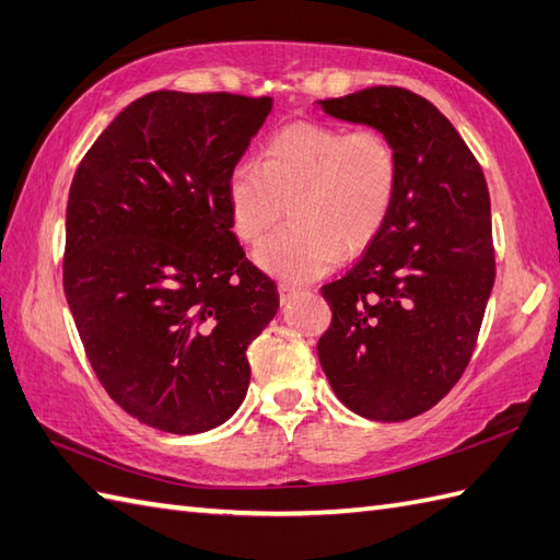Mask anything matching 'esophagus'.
Here are the masks:
<instances>
[{"label":"esophagus","instance_id":"34e87169","mask_svg":"<svg viewBox=\"0 0 560 560\" xmlns=\"http://www.w3.org/2000/svg\"><path fill=\"white\" fill-rule=\"evenodd\" d=\"M278 292H280V304H290L294 296L302 292V288H296V284H290V282H282Z\"/></svg>","mask_w":560,"mask_h":560}]
</instances>
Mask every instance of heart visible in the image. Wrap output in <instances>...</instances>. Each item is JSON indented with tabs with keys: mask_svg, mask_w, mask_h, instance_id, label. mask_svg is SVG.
Here are the masks:
<instances>
[{
	"mask_svg": "<svg viewBox=\"0 0 560 560\" xmlns=\"http://www.w3.org/2000/svg\"><path fill=\"white\" fill-rule=\"evenodd\" d=\"M400 186V155L376 127L294 121L268 139L260 165L242 160L228 175L232 230L256 244L290 203L294 220L256 248L258 266L282 280H314L342 252L357 254L383 230Z\"/></svg>",
	"mask_w": 560,
	"mask_h": 560,
	"instance_id": "1",
	"label": "heart"
}]
</instances>
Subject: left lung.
<instances>
[{"mask_svg":"<svg viewBox=\"0 0 560 560\" xmlns=\"http://www.w3.org/2000/svg\"><path fill=\"white\" fill-rule=\"evenodd\" d=\"M390 136L400 186L354 268L320 288L330 326L320 366L340 402L374 421L427 412L465 374L495 280L481 165L427 97L397 85L320 101Z\"/></svg>","mask_w":560,"mask_h":560,"instance_id":"obj_1","label":"left lung"}]
</instances>
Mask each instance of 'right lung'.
<instances>
[{
	"label": "right lung",
	"instance_id": "add662e5",
	"mask_svg": "<svg viewBox=\"0 0 560 560\" xmlns=\"http://www.w3.org/2000/svg\"><path fill=\"white\" fill-rule=\"evenodd\" d=\"M272 107L148 93L97 136L67 203L65 294L107 395L141 424L201 433L237 412L246 347L280 306L232 232L225 184Z\"/></svg>",
	"mask_w": 560,
	"mask_h": 560
}]
</instances>
